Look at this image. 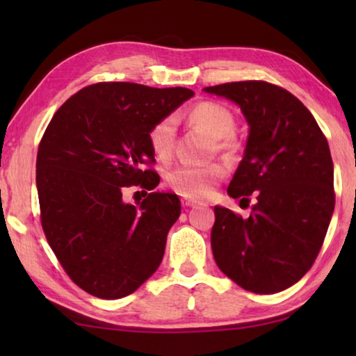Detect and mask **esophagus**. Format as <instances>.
I'll return each mask as SVG.
<instances>
[{
    "mask_svg": "<svg viewBox=\"0 0 356 356\" xmlns=\"http://www.w3.org/2000/svg\"><path fill=\"white\" fill-rule=\"evenodd\" d=\"M182 206H184V207H195V206H197V201L188 200V197H184V200H182Z\"/></svg>",
    "mask_w": 356,
    "mask_h": 356,
    "instance_id": "34e87169",
    "label": "esophagus"
}]
</instances>
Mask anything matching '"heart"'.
<instances>
[{
	"instance_id": "obj_1",
	"label": "heart",
	"mask_w": 356,
	"mask_h": 356,
	"mask_svg": "<svg viewBox=\"0 0 356 356\" xmlns=\"http://www.w3.org/2000/svg\"><path fill=\"white\" fill-rule=\"evenodd\" d=\"M188 120L197 125L220 141V147L232 149L236 146L234 130L236 119L226 106L204 102L188 113ZM149 143L154 154L160 160H168L176 146V120L165 118L156 122L149 134ZM226 176V166L222 163L210 165H180L170 172L168 182L179 195L188 197H204L212 193L215 184Z\"/></svg>"
}]
</instances>
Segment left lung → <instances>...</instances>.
Listing matches in <instances>:
<instances>
[{
	"mask_svg": "<svg viewBox=\"0 0 356 356\" xmlns=\"http://www.w3.org/2000/svg\"><path fill=\"white\" fill-rule=\"evenodd\" d=\"M202 91L242 110L248 140L227 195L240 202L254 191L257 197L248 218L215 206V262L245 291H284L314 264L333 216L327 138L308 108L275 84L237 81Z\"/></svg>",
	"mask_w": 356,
	"mask_h": 356,
	"instance_id": "obj_1",
	"label": "left lung"
}]
</instances>
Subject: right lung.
Returning <instances> with one entry per match:
<instances>
[{"label": "right lung", "instance_id": "right-lung-1", "mask_svg": "<svg viewBox=\"0 0 356 356\" xmlns=\"http://www.w3.org/2000/svg\"><path fill=\"white\" fill-rule=\"evenodd\" d=\"M193 95L186 88L91 84L59 108L42 136V227L72 281L94 297H127L161 264L179 196L146 193L135 207L122 191L159 185V174L144 168L155 161L149 134Z\"/></svg>", "mask_w": 356, "mask_h": 356}]
</instances>
